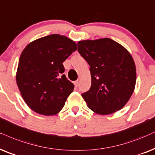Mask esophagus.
Instances as JSON below:
<instances>
[{
	"label": "esophagus",
	"mask_w": 155,
	"mask_h": 155,
	"mask_svg": "<svg viewBox=\"0 0 155 155\" xmlns=\"http://www.w3.org/2000/svg\"><path fill=\"white\" fill-rule=\"evenodd\" d=\"M79 82H80L79 79L76 80V81H75V86H76V87H79Z\"/></svg>",
	"instance_id": "esophagus-1"
}]
</instances>
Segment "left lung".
<instances>
[{
    "instance_id": "1",
    "label": "left lung",
    "mask_w": 155,
    "mask_h": 155,
    "mask_svg": "<svg viewBox=\"0 0 155 155\" xmlns=\"http://www.w3.org/2000/svg\"><path fill=\"white\" fill-rule=\"evenodd\" d=\"M77 45L90 66L91 88L81 94L87 107L101 115L122 109L136 84V66L130 53L108 38L80 41Z\"/></svg>"
}]
</instances>
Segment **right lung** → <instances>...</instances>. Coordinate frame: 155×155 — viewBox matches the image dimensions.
Wrapping results in <instances>:
<instances>
[{
    "mask_svg": "<svg viewBox=\"0 0 155 155\" xmlns=\"http://www.w3.org/2000/svg\"><path fill=\"white\" fill-rule=\"evenodd\" d=\"M77 49L74 41L59 34L42 37L21 53L16 83L23 100L35 112L58 114L74 85L66 77L64 61Z\"/></svg>",
    "mask_w": 155,
    "mask_h": 155,
    "instance_id": "1",
    "label": "right lung"
}]
</instances>
